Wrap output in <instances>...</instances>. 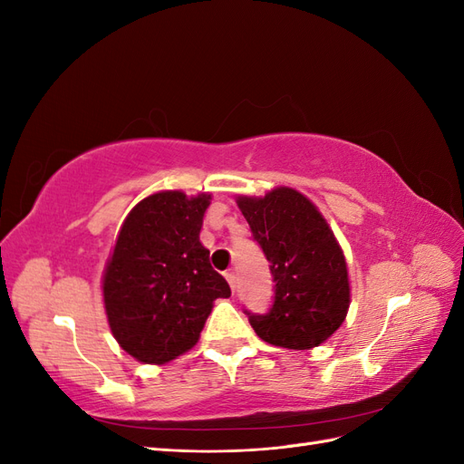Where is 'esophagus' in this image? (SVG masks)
<instances>
[{
    "label": "esophagus",
    "instance_id": "esophagus-1",
    "mask_svg": "<svg viewBox=\"0 0 464 464\" xmlns=\"http://www.w3.org/2000/svg\"><path fill=\"white\" fill-rule=\"evenodd\" d=\"M224 276H227V280H228V285H230V288H232V292L236 290V273L234 271H228L227 275H224Z\"/></svg>",
    "mask_w": 464,
    "mask_h": 464
}]
</instances>
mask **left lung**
I'll return each instance as SVG.
<instances>
[{"mask_svg": "<svg viewBox=\"0 0 464 464\" xmlns=\"http://www.w3.org/2000/svg\"><path fill=\"white\" fill-rule=\"evenodd\" d=\"M256 242L271 263L275 302L249 315L259 339L288 350H312L343 325L350 307L344 251L319 208L294 188L263 198L237 195Z\"/></svg>", "mask_w": 464, "mask_h": 464, "instance_id": "1", "label": "left lung"}]
</instances>
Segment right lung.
I'll use <instances>...</instances> for the list:
<instances>
[{
	"label": "right lung",
	"instance_id": "1",
	"mask_svg": "<svg viewBox=\"0 0 464 464\" xmlns=\"http://www.w3.org/2000/svg\"><path fill=\"white\" fill-rule=\"evenodd\" d=\"M213 195L164 189L139 201L121 222L102 275L108 325L143 363L170 362L199 341L217 298L230 286L201 244Z\"/></svg>",
	"mask_w": 464,
	"mask_h": 464
}]
</instances>
